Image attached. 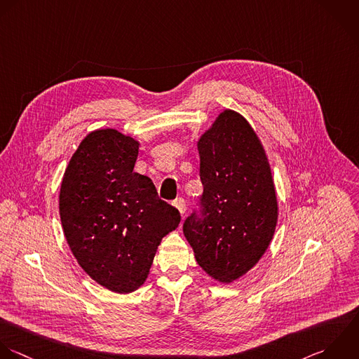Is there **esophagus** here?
<instances>
[{"mask_svg": "<svg viewBox=\"0 0 359 359\" xmlns=\"http://www.w3.org/2000/svg\"><path fill=\"white\" fill-rule=\"evenodd\" d=\"M173 205L177 208V211L183 215L184 214V211H186V201H184V198H176L175 201H173Z\"/></svg>", "mask_w": 359, "mask_h": 359, "instance_id": "1", "label": "esophagus"}]
</instances>
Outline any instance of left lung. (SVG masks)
I'll list each match as a JSON object with an SVG mask.
<instances>
[{"label": "left lung", "instance_id": "left-lung-1", "mask_svg": "<svg viewBox=\"0 0 359 359\" xmlns=\"http://www.w3.org/2000/svg\"><path fill=\"white\" fill-rule=\"evenodd\" d=\"M203 196L183 232L201 269L229 284L252 270L270 246L278 203L266 151L235 110L219 113L197 142Z\"/></svg>", "mask_w": 359, "mask_h": 359}]
</instances>
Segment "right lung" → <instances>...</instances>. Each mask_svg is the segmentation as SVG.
<instances>
[{"label":"right lung","instance_id":"1","mask_svg":"<svg viewBox=\"0 0 359 359\" xmlns=\"http://www.w3.org/2000/svg\"><path fill=\"white\" fill-rule=\"evenodd\" d=\"M138 148L114 128L89 133L69 159L58 196L74 257L93 281L117 294L145 283L162 238L180 222L151 179L134 172Z\"/></svg>","mask_w":359,"mask_h":359}]
</instances>
